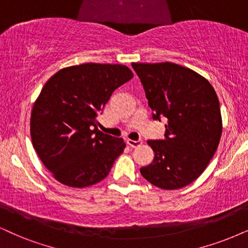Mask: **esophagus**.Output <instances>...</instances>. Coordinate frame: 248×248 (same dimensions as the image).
I'll return each instance as SVG.
<instances>
[{"instance_id":"1","label":"esophagus","mask_w":248,"mask_h":248,"mask_svg":"<svg viewBox=\"0 0 248 248\" xmlns=\"http://www.w3.org/2000/svg\"><path fill=\"white\" fill-rule=\"evenodd\" d=\"M128 145H130L131 147H137V146H140L143 144V140H127Z\"/></svg>"}]
</instances>
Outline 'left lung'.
Returning a JSON list of instances; mask_svg holds the SVG:
<instances>
[{
	"label": "left lung",
	"mask_w": 248,
	"mask_h": 248,
	"mask_svg": "<svg viewBox=\"0 0 248 248\" xmlns=\"http://www.w3.org/2000/svg\"><path fill=\"white\" fill-rule=\"evenodd\" d=\"M153 120L167 118L165 139L147 140L155 159L140 174L165 190L186 186L205 170L222 135L220 103L205 78L173 62L131 64Z\"/></svg>",
	"instance_id": "obj_1"
}]
</instances>
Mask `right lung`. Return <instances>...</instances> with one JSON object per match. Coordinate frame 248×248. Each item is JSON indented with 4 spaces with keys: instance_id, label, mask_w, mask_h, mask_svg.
<instances>
[{
    "instance_id": "add662e5",
    "label": "right lung",
    "mask_w": 248,
    "mask_h": 248,
    "mask_svg": "<svg viewBox=\"0 0 248 248\" xmlns=\"http://www.w3.org/2000/svg\"><path fill=\"white\" fill-rule=\"evenodd\" d=\"M133 77L124 65L88 62L62 68L46 81L31 114V137L56 180L84 187L108 176L126 143L98 130L97 117Z\"/></svg>"
}]
</instances>
